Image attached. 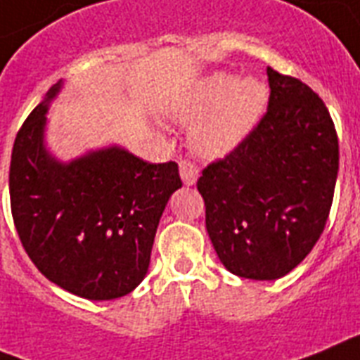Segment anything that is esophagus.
<instances>
[{
  "label": "esophagus",
  "instance_id": "34e87169",
  "mask_svg": "<svg viewBox=\"0 0 360 360\" xmlns=\"http://www.w3.org/2000/svg\"><path fill=\"white\" fill-rule=\"evenodd\" d=\"M180 176H182L186 186H193L198 178V167L195 163L189 162V160H182L180 162Z\"/></svg>",
  "mask_w": 360,
  "mask_h": 360
}]
</instances>
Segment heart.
<instances>
[{
	"label": "heart",
	"mask_w": 360,
	"mask_h": 360,
	"mask_svg": "<svg viewBox=\"0 0 360 360\" xmlns=\"http://www.w3.org/2000/svg\"><path fill=\"white\" fill-rule=\"evenodd\" d=\"M266 103L269 90L259 79L237 80L230 73L207 77L182 112L184 120L206 114L191 132L195 150L207 158L231 153L259 123Z\"/></svg>",
	"instance_id": "b5f03b06"
}]
</instances>
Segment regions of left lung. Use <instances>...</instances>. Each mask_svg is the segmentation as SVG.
Masks as SVG:
<instances>
[{
  "instance_id": "8db88e82",
  "label": "left lung",
  "mask_w": 360,
  "mask_h": 360,
  "mask_svg": "<svg viewBox=\"0 0 360 360\" xmlns=\"http://www.w3.org/2000/svg\"><path fill=\"white\" fill-rule=\"evenodd\" d=\"M266 75L265 115L197 182L219 259L248 280H278L313 250L338 173L337 130L319 94L272 68Z\"/></svg>"
}]
</instances>
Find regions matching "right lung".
Masks as SVG:
<instances>
[{"mask_svg":"<svg viewBox=\"0 0 360 360\" xmlns=\"http://www.w3.org/2000/svg\"><path fill=\"white\" fill-rule=\"evenodd\" d=\"M47 91L14 139L11 210L23 248L47 280L86 300L132 292L148 270L169 197L182 187L174 162L148 163L121 147L62 163L44 145Z\"/></svg>","mask_w":360,"mask_h":360,"instance_id":"1","label":"right lung"}]
</instances>
